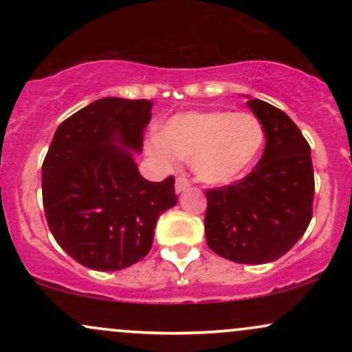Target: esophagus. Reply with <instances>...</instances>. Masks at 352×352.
I'll use <instances>...</instances> for the list:
<instances>
[{"mask_svg":"<svg viewBox=\"0 0 352 352\" xmlns=\"http://www.w3.org/2000/svg\"><path fill=\"white\" fill-rule=\"evenodd\" d=\"M188 187H190V182L185 179V177H179V179L175 180V192L177 193L184 192V190L188 188Z\"/></svg>","mask_w":352,"mask_h":352,"instance_id":"esophagus-1","label":"esophagus"}]
</instances>
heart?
Masks as SVG:
<instances>
[{"instance_id":"obj_1","label":"heart","mask_w":352,"mask_h":352,"mask_svg":"<svg viewBox=\"0 0 352 352\" xmlns=\"http://www.w3.org/2000/svg\"><path fill=\"white\" fill-rule=\"evenodd\" d=\"M265 144L256 116L232 111H190L173 116L148 144L164 160L190 159L195 175L210 185H227L243 177Z\"/></svg>"}]
</instances>
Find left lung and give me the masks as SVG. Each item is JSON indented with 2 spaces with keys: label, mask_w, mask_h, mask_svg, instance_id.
Instances as JSON below:
<instances>
[{
  "label": "left lung",
  "mask_w": 352,
  "mask_h": 352,
  "mask_svg": "<svg viewBox=\"0 0 352 352\" xmlns=\"http://www.w3.org/2000/svg\"><path fill=\"white\" fill-rule=\"evenodd\" d=\"M246 104L265 127L263 155L243 179L205 192V236L220 256L261 265L281 258L305 235L313 218L314 173L298 125L265 100Z\"/></svg>",
  "instance_id": "8db88e82"
}]
</instances>
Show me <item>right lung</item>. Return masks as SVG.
Segmentation results:
<instances>
[{"mask_svg": "<svg viewBox=\"0 0 352 352\" xmlns=\"http://www.w3.org/2000/svg\"><path fill=\"white\" fill-rule=\"evenodd\" d=\"M152 106L99 99L52 137L43 162L44 213L58 245L86 268L117 272L142 260L159 217L175 207V179L145 180L128 151H142Z\"/></svg>", "mask_w": 352, "mask_h": 352, "instance_id": "1", "label": "right lung"}]
</instances>
